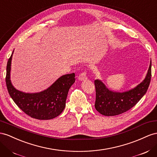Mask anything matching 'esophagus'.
<instances>
[{
    "mask_svg": "<svg viewBox=\"0 0 157 157\" xmlns=\"http://www.w3.org/2000/svg\"><path fill=\"white\" fill-rule=\"evenodd\" d=\"M78 78L80 80H86L87 79V75H86V72L84 71V72H82V73L79 74Z\"/></svg>",
    "mask_w": 157,
    "mask_h": 157,
    "instance_id": "obj_1",
    "label": "esophagus"
}]
</instances>
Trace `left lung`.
<instances>
[{
    "label": "left lung",
    "instance_id": "obj_1",
    "mask_svg": "<svg viewBox=\"0 0 157 157\" xmlns=\"http://www.w3.org/2000/svg\"><path fill=\"white\" fill-rule=\"evenodd\" d=\"M151 78V61L143 81L133 89L125 92L109 90L99 80L94 81L96 88L95 108L105 116H114L128 111L145 94Z\"/></svg>",
    "mask_w": 157,
    "mask_h": 157
}]
</instances>
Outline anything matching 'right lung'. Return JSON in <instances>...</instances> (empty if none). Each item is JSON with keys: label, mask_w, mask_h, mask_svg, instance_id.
Returning a JSON list of instances; mask_svg holds the SVG:
<instances>
[{"label": "right lung", "mask_w": 157, "mask_h": 157, "mask_svg": "<svg viewBox=\"0 0 157 157\" xmlns=\"http://www.w3.org/2000/svg\"><path fill=\"white\" fill-rule=\"evenodd\" d=\"M12 53L7 63L6 84L8 93L15 104L28 116L37 120H51L60 115L65 107L69 88L75 81V73L62 76L47 90L41 92L24 93L16 90L10 82Z\"/></svg>", "instance_id": "obj_1"}]
</instances>
